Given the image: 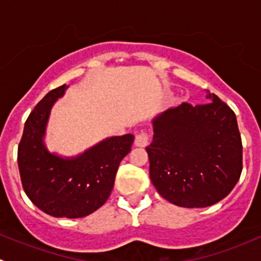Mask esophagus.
<instances>
[{
	"label": "esophagus",
	"mask_w": 261,
	"mask_h": 261,
	"mask_svg": "<svg viewBox=\"0 0 261 261\" xmlns=\"http://www.w3.org/2000/svg\"><path fill=\"white\" fill-rule=\"evenodd\" d=\"M149 144V134L146 131H141L135 136V145L139 147H145Z\"/></svg>",
	"instance_id": "esophagus-1"
}]
</instances>
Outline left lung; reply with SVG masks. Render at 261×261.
Here are the masks:
<instances>
[{"mask_svg": "<svg viewBox=\"0 0 261 261\" xmlns=\"http://www.w3.org/2000/svg\"><path fill=\"white\" fill-rule=\"evenodd\" d=\"M210 102L183 103L152 120L146 147L150 179L160 196L187 208L225 198L243 170V143L236 115L216 94Z\"/></svg>", "mask_w": 261, "mask_h": 261, "instance_id": "8db88e82", "label": "left lung"}]
</instances>
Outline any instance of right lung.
Returning <instances> with one entry per match:
<instances>
[{
	"mask_svg": "<svg viewBox=\"0 0 261 261\" xmlns=\"http://www.w3.org/2000/svg\"><path fill=\"white\" fill-rule=\"evenodd\" d=\"M68 86L50 91L29 115L18 144L17 163L30 201L54 217L91 215L109 199L121 160L130 152L134 135L102 140L74 158L53 154L44 144L50 110Z\"/></svg>",
	"mask_w": 261,
	"mask_h": 261,
	"instance_id": "add662e5",
	"label": "right lung"
}]
</instances>
